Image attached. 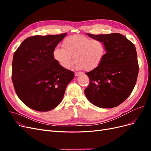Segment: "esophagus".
Listing matches in <instances>:
<instances>
[{
	"label": "esophagus",
	"mask_w": 151,
	"mask_h": 151,
	"mask_svg": "<svg viewBox=\"0 0 151 151\" xmlns=\"http://www.w3.org/2000/svg\"><path fill=\"white\" fill-rule=\"evenodd\" d=\"M83 73L82 72H75V76L77 77V76H79L80 75H81Z\"/></svg>",
	"instance_id": "34e87169"
}]
</instances>
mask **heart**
Masks as SVG:
<instances>
[{
    "label": "heart",
    "mask_w": 151,
    "mask_h": 151,
    "mask_svg": "<svg viewBox=\"0 0 151 151\" xmlns=\"http://www.w3.org/2000/svg\"><path fill=\"white\" fill-rule=\"evenodd\" d=\"M62 48H56L53 57L63 68H69L74 60L77 69L91 71L103 62L106 53V45L102 41L81 35L68 36L63 40Z\"/></svg>",
    "instance_id": "heart-1"
}]
</instances>
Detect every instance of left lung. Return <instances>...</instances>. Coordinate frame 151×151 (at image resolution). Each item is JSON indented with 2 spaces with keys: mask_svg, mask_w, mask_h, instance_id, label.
<instances>
[{
  "mask_svg": "<svg viewBox=\"0 0 151 151\" xmlns=\"http://www.w3.org/2000/svg\"><path fill=\"white\" fill-rule=\"evenodd\" d=\"M87 34L104 42L106 53L101 65L86 73L89 84L85 95L98 107H116L129 96L136 84L139 63L135 47L120 33Z\"/></svg>",
  "mask_w": 151,
  "mask_h": 151,
  "instance_id": "1",
  "label": "left lung"
}]
</instances>
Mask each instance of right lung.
<instances>
[{
	"mask_svg": "<svg viewBox=\"0 0 151 151\" xmlns=\"http://www.w3.org/2000/svg\"><path fill=\"white\" fill-rule=\"evenodd\" d=\"M67 33L36 35L25 39L14 53L12 81L27 106L48 111L60 103L74 73L58 65L53 51Z\"/></svg>",
	"mask_w": 151,
	"mask_h": 151,
	"instance_id": "obj_1",
	"label": "right lung"
}]
</instances>
